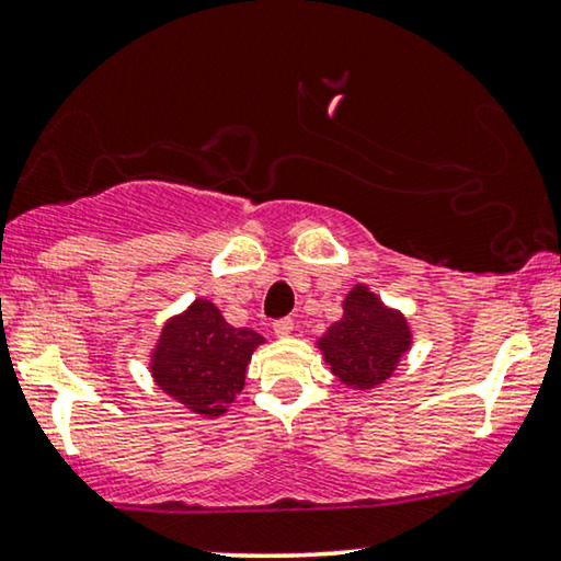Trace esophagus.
<instances>
[{
    "label": "esophagus",
    "instance_id": "obj_1",
    "mask_svg": "<svg viewBox=\"0 0 561 561\" xmlns=\"http://www.w3.org/2000/svg\"><path fill=\"white\" fill-rule=\"evenodd\" d=\"M273 332L278 336H288L290 332H294V319H278L273 321Z\"/></svg>",
    "mask_w": 561,
    "mask_h": 561
}]
</instances>
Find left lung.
I'll return each instance as SVG.
<instances>
[{"label":"left lung","mask_w":561,"mask_h":561,"mask_svg":"<svg viewBox=\"0 0 561 561\" xmlns=\"http://www.w3.org/2000/svg\"><path fill=\"white\" fill-rule=\"evenodd\" d=\"M344 317L319 340L327 365L344 386L367 390L388 380L411 347L401 311L388 309L367 286H355L342 304Z\"/></svg>","instance_id":"left-lung-1"}]
</instances>
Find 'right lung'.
<instances>
[{"mask_svg":"<svg viewBox=\"0 0 561 561\" xmlns=\"http://www.w3.org/2000/svg\"><path fill=\"white\" fill-rule=\"evenodd\" d=\"M263 336L227 324L206 298L168 321L152 352V378L194 413L221 416L244 386V373Z\"/></svg>","mask_w":561,"mask_h":561,"instance_id":"right-lung-1","label":"right lung"}]
</instances>
